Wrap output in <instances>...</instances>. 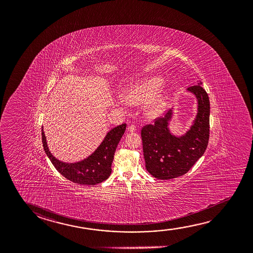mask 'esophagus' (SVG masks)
Wrapping results in <instances>:
<instances>
[{"instance_id":"1","label":"esophagus","mask_w":253,"mask_h":253,"mask_svg":"<svg viewBox=\"0 0 253 253\" xmlns=\"http://www.w3.org/2000/svg\"><path fill=\"white\" fill-rule=\"evenodd\" d=\"M128 131L130 133L135 132V131H136V126L134 125L128 126Z\"/></svg>"}]
</instances>
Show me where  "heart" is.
I'll use <instances>...</instances> for the list:
<instances>
[{
    "instance_id": "heart-1",
    "label": "heart",
    "mask_w": 253,
    "mask_h": 253,
    "mask_svg": "<svg viewBox=\"0 0 253 253\" xmlns=\"http://www.w3.org/2000/svg\"><path fill=\"white\" fill-rule=\"evenodd\" d=\"M164 79L158 75H149L129 84L123 93V99L129 106L146 103L144 115L149 120L162 117L169 108L174 88L163 84Z\"/></svg>"
}]
</instances>
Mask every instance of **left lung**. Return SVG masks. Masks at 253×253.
<instances>
[{"mask_svg":"<svg viewBox=\"0 0 253 253\" xmlns=\"http://www.w3.org/2000/svg\"><path fill=\"white\" fill-rule=\"evenodd\" d=\"M201 85V81H198V85L187 89L197 100V114L184 134L176 136L170 129L174 108L141 130L145 169L155 178L169 180L186 174L207 149L210 102Z\"/></svg>","mask_w":253,"mask_h":253,"instance_id":"8db88e82","label":"left lung"}]
</instances>
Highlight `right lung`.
I'll list each match as a JSON object with an SVG mask.
<instances>
[{
    "instance_id": "1",
    "label": "right lung",
    "mask_w": 253,
    "mask_h": 253,
    "mask_svg": "<svg viewBox=\"0 0 253 253\" xmlns=\"http://www.w3.org/2000/svg\"><path fill=\"white\" fill-rule=\"evenodd\" d=\"M125 129L126 124L111 128L93 153L82 161L71 163L60 161L50 152L43 127L42 143L52 164L65 178L79 184L95 185L107 180L111 174L114 154Z\"/></svg>"
}]
</instances>
